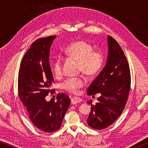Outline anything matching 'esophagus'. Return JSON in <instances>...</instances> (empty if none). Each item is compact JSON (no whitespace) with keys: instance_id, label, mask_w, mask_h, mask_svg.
<instances>
[{"instance_id":"34e87169","label":"esophagus","mask_w":148,"mask_h":148,"mask_svg":"<svg viewBox=\"0 0 148 148\" xmlns=\"http://www.w3.org/2000/svg\"><path fill=\"white\" fill-rule=\"evenodd\" d=\"M82 102V99L78 98V97H73V98L71 99V104H73V105L76 104H78V103H79V102Z\"/></svg>"}]
</instances>
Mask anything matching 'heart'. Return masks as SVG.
Returning <instances> with one entry per match:
<instances>
[{
  "mask_svg": "<svg viewBox=\"0 0 148 148\" xmlns=\"http://www.w3.org/2000/svg\"><path fill=\"white\" fill-rule=\"evenodd\" d=\"M92 45L84 40L72 42L64 49V54L66 57L77 61V69L88 76H95L101 71L104 62V56L101 51H94ZM53 72L56 76L62 73V62L57 58L53 64ZM85 84L82 76L71 77L62 84V88L71 93L76 94L79 89Z\"/></svg>",
  "mask_w": 148,
  "mask_h": 148,
  "instance_id": "1",
  "label": "heart"
}]
</instances>
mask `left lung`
<instances>
[{"label": "left lung", "mask_w": 148, "mask_h": 148, "mask_svg": "<svg viewBox=\"0 0 148 148\" xmlns=\"http://www.w3.org/2000/svg\"><path fill=\"white\" fill-rule=\"evenodd\" d=\"M107 61L105 66L87 89V95L101 93L98 102L91 104L87 122L92 129L109 127L121 114L126 105L131 87V73L126 57L117 42L108 36Z\"/></svg>", "instance_id": "obj_1"}]
</instances>
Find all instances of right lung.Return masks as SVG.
<instances>
[{"mask_svg": "<svg viewBox=\"0 0 148 148\" xmlns=\"http://www.w3.org/2000/svg\"><path fill=\"white\" fill-rule=\"evenodd\" d=\"M56 38L50 36L34 41L22 59L18 74L20 100L34 126L46 132L60 129L71 104V99L64 93L57 95L56 102L46 101L54 82L49 57Z\"/></svg>", "mask_w": 148, "mask_h": 148, "instance_id": "right-lung-1", "label": "right lung"}]
</instances>
